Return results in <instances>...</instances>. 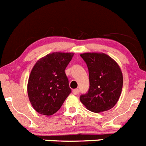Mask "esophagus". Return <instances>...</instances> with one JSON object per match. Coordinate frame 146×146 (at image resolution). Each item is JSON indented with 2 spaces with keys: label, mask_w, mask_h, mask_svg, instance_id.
I'll return each instance as SVG.
<instances>
[{
  "label": "esophagus",
  "mask_w": 146,
  "mask_h": 146,
  "mask_svg": "<svg viewBox=\"0 0 146 146\" xmlns=\"http://www.w3.org/2000/svg\"><path fill=\"white\" fill-rule=\"evenodd\" d=\"M80 91H79V89H74V90H73L72 91V93L74 94V95H77V94H79Z\"/></svg>",
  "instance_id": "esophagus-1"
}]
</instances>
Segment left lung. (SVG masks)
<instances>
[{
	"label": "left lung",
	"instance_id": "1",
	"mask_svg": "<svg viewBox=\"0 0 146 146\" xmlns=\"http://www.w3.org/2000/svg\"><path fill=\"white\" fill-rule=\"evenodd\" d=\"M80 56L88 69L90 87L80 100L94 113L109 110L118 102L123 87V74L119 65L102 52H86Z\"/></svg>",
	"mask_w": 146,
	"mask_h": 146
}]
</instances>
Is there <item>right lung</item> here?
I'll list each match as a JSON object with an SVG mask.
<instances>
[{
	"label": "right lung",
	"mask_w": 146,
	"mask_h": 146,
	"mask_svg": "<svg viewBox=\"0 0 146 146\" xmlns=\"http://www.w3.org/2000/svg\"><path fill=\"white\" fill-rule=\"evenodd\" d=\"M73 52H52L33 66L28 82V95L32 107L39 114L52 115L71 93L65 69Z\"/></svg>",
	"instance_id": "1"
}]
</instances>
